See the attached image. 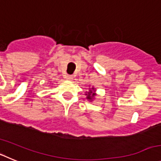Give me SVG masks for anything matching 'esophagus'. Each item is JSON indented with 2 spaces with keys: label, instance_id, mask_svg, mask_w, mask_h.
<instances>
[{
  "label": "esophagus",
  "instance_id": "esophagus-1",
  "mask_svg": "<svg viewBox=\"0 0 161 161\" xmlns=\"http://www.w3.org/2000/svg\"><path fill=\"white\" fill-rule=\"evenodd\" d=\"M66 78L68 80H73V76H72V75H67Z\"/></svg>",
  "mask_w": 161,
  "mask_h": 161
}]
</instances>
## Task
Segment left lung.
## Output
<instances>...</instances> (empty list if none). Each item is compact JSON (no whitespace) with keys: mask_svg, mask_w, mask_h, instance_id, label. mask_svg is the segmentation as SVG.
<instances>
[{"mask_svg":"<svg viewBox=\"0 0 161 161\" xmlns=\"http://www.w3.org/2000/svg\"><path fill=\"white\" fill-rule=\"evenodd\" d=\"M94 92H95L94 88L89 89V91L88 92V93H86V95H87V99H89V101L93 100V97H94L95 95H96V93H95Z\"/></svg>","mask_w":161,"mask_h":161,"instance_id":"8db88e82","label":"left lung"}]
</instances>
